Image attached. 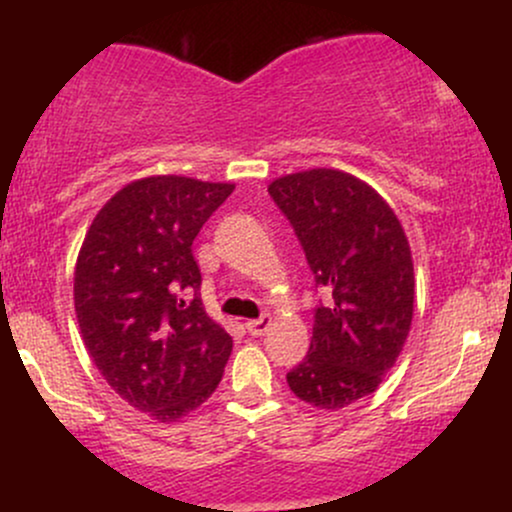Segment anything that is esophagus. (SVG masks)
<instances>
[{"label":"esophagus","mask_w":512,"mask_h":512,"mask_svg":"<svg viewBox=\"0 0 512 512\" xmlns=\"http://www.w3.org/2000/svg\"><path fill=\"white\" fill-rule=\"evenodd\" d=\"M269 325H272V317L262 315V317H257V320L245 322V330H248L250 334H255V337H260V334L269 330Z\"/></svg>","instance_id":"34e87169"}]
</instances>
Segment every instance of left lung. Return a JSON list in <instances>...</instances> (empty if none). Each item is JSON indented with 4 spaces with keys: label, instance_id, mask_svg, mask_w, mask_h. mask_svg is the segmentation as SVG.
<instances>
[{
    "label": "left lung",
    "instance_id": "1",
    "mask_svg": "<svg viewBox=\"0 0 512 512\" xmlns=\"http://www.w3.org/2000/svg\"><path fill=\"white\" fill-rule=\"evenodd\" d=\"M267 190L296 228L315 284L330 291L313 313L308 356L286 383L317 409H344L378 390L409 337V240L378 190L344 170L281 175Z\"/></svg>",
    "mask_w": 512,
    "mask_h": 512
}]
</instances>
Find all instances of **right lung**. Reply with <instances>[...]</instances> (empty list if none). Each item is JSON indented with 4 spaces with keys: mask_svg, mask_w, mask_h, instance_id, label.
<instances>
[{
    "mask_svg": "<svg viewBox=\"0 0 512 512\" xmlns=\"http://www.w3.org/2000/svg\"><path fill=\"white\" fill-rule=\"evenodd\" d=\"M233 182L149 175L127 182L88 226L74 267L81 339L113 390L161 424L202 407L233 339L199 298L192 240ZM180 290H195L192 302Z\"/></svg>",
    "mask_w": 512,
    "mask_h": 512,
    "instance_id": "obj_1",
    "label": "right lung"
}]
</instances>
